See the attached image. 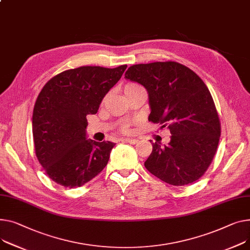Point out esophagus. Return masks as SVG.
Masks as SVG:
<instances>
[{"label":"esophagus","instance_id":"esophagus-1","mask_svg":"<svg viewBox=\"0 0 250 250\" xmlns=\"http://www.w3.org/2000/svg\"><path fill=\"white\" fill-rule=\"evenodd\" d=\"M122 141H123V142H125V143H129V144H131V145H135V144L138 143V140H137V139H129V138H128V139H127V138H126V139H123Z\"/></svg>","mask_w":250,"mask_h":250}]
</instances>
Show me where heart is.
Wrapping results in <instances>:
<instances>
[{
	"label": "heart",
	"instance_id": "obj_1",
	"mask_svg": "<svg viewBox=\"0 0 250 250\" xmlns=\"http://www.w3.org/2000/svg\"><path fill=\"white\" fill-rule=\"evenodd\" d=\"M138 86H140V85H138V84H136V83H127V84L125 86V92H127V91H129V90H131V89H134V88H136V87H138ZM128 128H129V125H128V124H124L123 125H122V130L123 131H128Z\"/></svg>",
	"mask_w": 250,
	"mask_h": 250
}]
</instances>
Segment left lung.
Masks as SVG:
<instances>
[{"label": "left lung", "mask_w": 250, "mask_h": 250, "mask_svg": "<svg viewBox=\"0 0 250 250\" xmlns=\"http://www.w3.org/2000/svg\"><path fill=\"white\" fill-rule=\"evenodd\" d=\"M125 77L146 89L148 121L168 125L172 135L167 146L152 144L146 170L174 186L200 179L217 151L221 134L218 112L203 80L175 61L132 65Z\"/></svg>", "instance_id": "1"}]
</instances>
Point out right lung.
I'll list each match as a JSON object with an SVG mask.
<instances>
[{
	"instance_id": "1",
	"label": "right lung",
	"mask_w": 250,
	"mask_h": 250,
	"mask_svg": "<svg viewBox=\"0 0 250 250\" xmlns=\"http://www.w3.org/2000/svg\"><path fill=\"white\" fill-rule=\"evenodd\" d=\"M126 67L81 66L65 70L40 91L33 110V140L39 163L57 184L80 187L107 165L115 144L87 140L86 116L97 112Z\"/></svg>"
}]
</instances>
